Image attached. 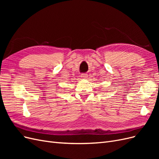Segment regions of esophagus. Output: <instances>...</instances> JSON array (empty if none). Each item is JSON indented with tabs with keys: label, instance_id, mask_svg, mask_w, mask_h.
Returning <instances> with one entry per match:
<instances>
[{
	"label": "esophagus",
	"instance_id": "esophagus-1",
	"mask_svg": "<svg viewBox=\"0 0 159 159\" xmlns=\"http://www.w3.org/2000/svg\"><path fill=\"white\" fill-rule=\"evenodd\" d=\"M88 74H81V78H83V79H86L88 78Z\"/></svg>",
	"mask_w": 159,
	"mask_h": 159
}]
</instances>
